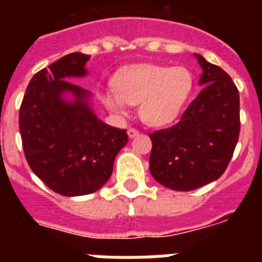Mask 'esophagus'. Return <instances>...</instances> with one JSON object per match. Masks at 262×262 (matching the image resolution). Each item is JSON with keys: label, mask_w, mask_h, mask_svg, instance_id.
Returning a JSON list of instances; mask_svg holds the SVG:
<instances>
[{"label": "esophagus", "mask_w": 262, "mask_h": 262, "mask_svg": "<svg viewBox=\"0 0 262 262\" xmlns=\"http://www.w3.org/2000/svg\"><path fill=\"white\" fill-rule=\"evenodd\" d=\"M127 135H128L129 139H133V138H135V136L139 135V131L135 128H128L127 129Z\"/></svg>", "instance_id": "1"}]
</instances>
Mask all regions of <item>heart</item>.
Instances as JSON below:
<instances>
[{"instance_id": "b5f03b06", "label": "heart", "mask_w": 262, "mask_h": 262, "mask_svg": "<svg viewBox=\"0 0 262 262\" xmlns=\"http://www.w3.org/2000/svg\"><path fill=\"white\" fill-rule=\"evenodd\" d=\"M193 90V76L184 67L139 64L122 69L114 77V88L102 90V102L117 114L127 106L140 103V117L149 126L173 123Z\"/></svg>"}]
</instances>
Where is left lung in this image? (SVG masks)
I'll return each instance as SVG.
<instances>
[{"label":"left lung","mask_w":262,"mask_h":262,"mask_svg":"<svg viewBox=\"0 0 262 262\" xmlns=\"http://www.w3.org/2000/svg\"><path fill=\"white\" fill-rule=\"evenodd\" d=\"M202 88L176 126L149 134V172L163 186L190 191L226 170L240 133L239 92L217 66L194 53Z\"/></svg>","instance_id":"8db88e82"}]
</instances>
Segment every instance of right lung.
Segmentation results:
<instances>
[{
  "label": "right lung",
  "mask_w": 262,
  "mask_h": 262,
  "mask_svg": "<svg viewBox=\"0 0 262 262\" xmlns=\"http://www.w3.org/2000/svg\"><path fill=\"white\" fill-rule=\"evenodd\" d=\"M89 55L69 53L30 81L19 110L23 151L32 172L51 190L86 195L110 178L118 152L127 144L126 129L103 123L89 90L69 78L85 77Z\"/></svg>",
  "instance_id": "right-lung-1"
}]
</instances>
